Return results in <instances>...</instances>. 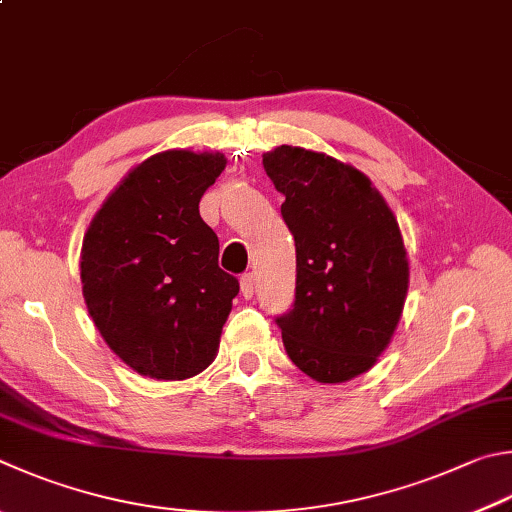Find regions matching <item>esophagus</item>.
I'll return each instance as SVG.
<instances>
[{
    "mask_svg": "<svg viewBox=\"0 0 512 512\" xmlns=\"http://www.w3.org/2000/svg\"><path fill=\"white\" fill-rule=\"evenodd\" d=\"M239 286H241V295H244L246 300H250V297H253V293H255V277H253V273L241 275Z\"/></svg>",
    "mask_w": 512,
    "mask_h": 512,
    "instance_id": "34e87169",
    "label": "esophagus"
}]
</instances>
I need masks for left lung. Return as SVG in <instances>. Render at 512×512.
Returning a JSON list of instances; mask_svg holds the SVG:
<instances>
[{"label": "left lung", "mask_w": 512, "mask_h": 512, "mask_svg": "<svg viewBox=\"0 0 512 512\" xmlns=\"http://www.w3.org/2000/svg\"><path fill=\"white\" fill-rule=\"evenodd\" d=\"M264 170L295 239V302L275 320L286 353L318 383H347L376 365L401 320V228L367 176L333 156L282 145Z\"/></svg>", "instance_id": "obj_1"}]
</instances>
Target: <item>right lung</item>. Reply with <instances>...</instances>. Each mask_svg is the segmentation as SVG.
<instances>
[{
  "label": "right lung",
  "mask_w": 512,
  "mask_h": 512,
  "mask_svg": "<svg viewBox=\"0 0 512 512\" xmlns=\"http://www.w3.org/2000/svg\"><path fill=\"white\" fill-rule=\"evenodd\" d=\"M221 152L167 150L136 165L82 239L87 309L109 349L156 380L197 376L217 356L239 293L199 201L224 172Z\"/></svg>",
  "instance_id": "1"
}]
</instances>
